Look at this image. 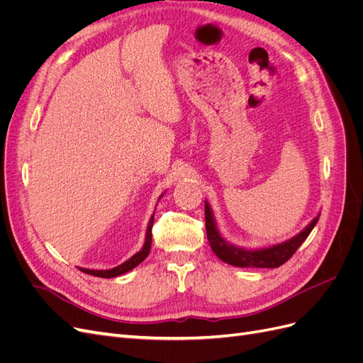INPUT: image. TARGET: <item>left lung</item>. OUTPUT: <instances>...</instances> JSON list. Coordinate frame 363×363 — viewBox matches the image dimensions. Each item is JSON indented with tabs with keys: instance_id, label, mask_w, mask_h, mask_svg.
<instances>
[{
	"instance_id": "1",
	"label": "left lung",
	"mask_w": 363,
	"mask_h": 363,
	"mask_svg": "<svg viewBox=\"0 0 363 363\" xmlns=\"http://www.w3.org/2000/svg\"><path fill=\"white\" fill-rule=\"evenodd\" d=\"M204 212H206V233L208 244H211L212 251L228 265L239 267V268H279L284 262L292 257L306 238L311 235L313 227L316 225L320 215H316L311 224L307 225L301 232L284 240L281 244L271 245L267 248H257V250H248L240 248L233 244L227 242V240L218 232V227L215 223V218L212 213V208L207 201H204Z\"/></svg>"
}]
</instances>
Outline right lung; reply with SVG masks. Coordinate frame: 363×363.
<instances>
[{
    "instance_id": "add662e5",
    "label": "right lung",
    "mask_w": 363,
    "mask_h": 363,
    "mask_svg": "<svg viewBox=\"0 0 363 363\" xmlns=\"http://www.w3.org/2000/svg\"><path fill=\"white\" fill-rule=\"evenodd\" d=\"M163 195V194H162ZM152 223H155V215L150 218V223L147 227V233H145V242L144 247H142L136 255L131 256L128 260H125L124 263H121V265L112 268V269H87V268H80V271L86 272V274H91V276L95 277H103V279H112V277H118V276H123V274L131 271L133 268H136L140 262H144L147 259V256L150 255V250H151V239H152V233H151V228H152Z\"/></svg>"
}]
</instances>
